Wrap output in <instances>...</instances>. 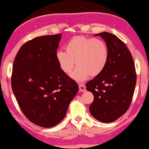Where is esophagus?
<instances>
[{"instance_id":"esophagus-1","label":"esophagus","mask_w":149,"mask_h":149,"mask_svg":"<svg viewBox=\"0 0 149 149\" xmlns=\"http://www.w3.org/2000/svg\"><path fill=\"white\" fill-rule=\"evenodd\" d=\"M79 90L81 92H84L86 91V87H85V85H84L83 84H79Z\"/></svg>"}]
</instances>
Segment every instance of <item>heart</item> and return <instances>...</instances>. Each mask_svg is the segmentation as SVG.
<instances>
[{"instance_id": "b5f03b06", "label": "heart", "mask_w": 149, "mask_h": 149, "mask_svg": "<svg viewBox=\"0 0 149 149\" xmlns=\"http://www.w3.org/2000/svg\"><path fill=\"white\" fill-rule=\"evenodd\" d=\"M65 50H59L56 53L59 66L65 74H70L75 64L77 65L72 77L79 81L89 75H99L105 68L109 56L107 43L99 38L75 36L67 42Z\"/></svg>"}]
</instances>
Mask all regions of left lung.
I'll return each instance as SVG.
<instances>
[{
	"instance_id": "8db88e82",
	"label": "left lung",
	"mask_w": 149,
	"mask_h": 149,
	"mask_svg": "<svg viewBox=\"0 0 149 149\" xmlns=\"http://www.w3.org/2000/svg\"><path fill=\"white\" fill-rule=\"evenodd\" d=\"M95 35L105 41L109 56L104 70L86 84V89L94 95L89 111L97 120L110 123L129 109L137 74L132 55L122 40L108 32Z\"/></svg>"
}]
</instances>
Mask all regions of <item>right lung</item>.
<instances>
[{
	"label": "right lung",
	"instance_id": "right-lung-1",
	"mask_svg": "<svg viewBox=\"0 0 149 149\" xmlns=\"http://www.w3.org/2000/svg\"><path fill=\"white\" fill-rule=\"evenodd\" d=\"M61 34L27 41L13 63L11 85L20 109L30 122L52 127L62 122L79 90L56 58Z\"/></svg>",
	"mask_w": 149,
	"mask_h": 149
}]
</instances>
